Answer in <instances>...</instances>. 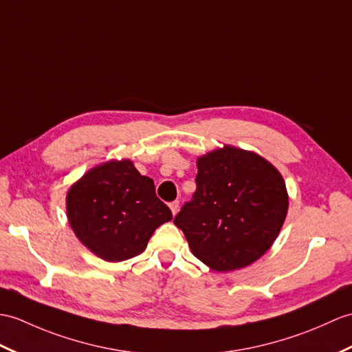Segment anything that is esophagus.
Here are the masks:
<instances>
[{"label":"esophagus","instance_id":"1","mask_svg":"<svg viewBox=\"0 0 352 352\" xmlns=\"http://www.w3.org/2000/svg\"><path fill=\"white\" fill-rule=\"evenodd\" d=\"M178 207H179V202L178 201H174V202L169 204V208H170V211H173L174 216L178 213Z\"/></svg>","mask_w":352,"mask_h":352}]
</instances>
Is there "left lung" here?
I'll return each instance as SVG.
<instances>
[{
    "label": "left lung",
    "instance_id": "1",
    "mask_svg": "<svg viewBox=\"0 0 352 352\" xmlns=\"http://www.w3.org/2000/svg\"><path fill=\"white\" fill-rule=\"evenodd\" d=\"M196 192L174 219L193 255L219 273L255 263L288 214L282 174L259 154L223 145L196 160Z\"/></svg>",
    "mask_w": 352,
    "mask_h": 352
}]
</instances>
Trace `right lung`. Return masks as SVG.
I'll return each mask as SVG.
<instances>
[{"instance_id":"1","label":"right lung","mask_w":352,"mask_h":352,"mask_svg":"<svg viewBox=\"0 0 352 352\" xmlns=\"http://www.w3.org/2000/svg\"><path fill=\"white\" fill-rule=\"evenodd\" d=\"M67 220L78 240L108 263L142 253L173 213L139 174L130 159L108 160L91 168L65 195Z\"/></svg>"}]
</instances>
